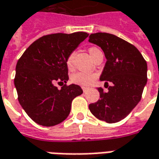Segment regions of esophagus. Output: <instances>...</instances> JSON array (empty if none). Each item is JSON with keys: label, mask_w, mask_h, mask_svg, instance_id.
<instances>
[{"label": "esophagus", "mask_w": 159, "mask_h": 159, "mask_svg": "<svg viewBox=\"0 0 159 159\" xmlns=\"http://www.w3.org/2000/svg\"><path fill=\"white\" fill-rule=\"evenodd\" d=\"M82 89H83V92H85V91L88 90V89H89V88H88V87H84V86H83V87H82Z\"/></svg>", "instance_id": "1"}]
</instances>
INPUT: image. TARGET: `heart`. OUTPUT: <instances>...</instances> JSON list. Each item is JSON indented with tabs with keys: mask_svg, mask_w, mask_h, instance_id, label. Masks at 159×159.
I'll return each mask as SVG.
<instances>
[{
	"mask_svg": "<svg viewBox=\"0 0 159 159\" xmlns=\"http://www.w3.org/2000/svg\"><path fill=\"white\" fill-rule=\"evenodd\" d=\"M98 52H101V51L96 47H90L89 49V52L92 58ZM66 66H67L69 70H71L73 69V57H72V55H70L66 58ZM95 79V74L90 73V72H76V73L73 74L71 76L72 83L81 85V86H88L90 83H93Z\"/></svg>",
	"mask_w": 159,
	"mask_h": 159,
	"instance_id": "obj_1",
	"label": "heart"
}]
</instances>
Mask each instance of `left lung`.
I'll use <instances>...</instances> for the list:
<instances>
[{"instance_id": "left-lung-1", "label": "left lung", "mask_w": 159, "mask_h": 159, "mask_svg": "<svg viewBox=\"0 0 159 159\" xmlns=\"http://www.w3.org/2000/svg\"><path fill=\"white\" fill-rule=\"evenodd\" d=\"M89 41L102 49L107 58L100 80L113 83L107 92L98 88L100 99L89 104V110L101 120L118 122L126 118L141 99L147 83L146 61L134 45L114 34L92 33Z\"/></svg>"}]
</instances>
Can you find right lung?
Wrapping results in <instances>:
<instances>
[{
  "label": "right lung",
  "instance_id": "add662e5",
  "mask_svg": "<svg viewBox=\"0 0 159 159\" xmlns=\"http://www.w3.org/2000/svg\"><path fill=\"white\" fill-rule=\"evenodd\" d=\"M89 36L87 33H54L34 41L16 64L14 85L19 102L33 121L52 126L68 117L73 99L83 94L69 80L66 58Z\"/></svg>",
  "mask_w": 159,
  "mask_h": 159
}]
</instances>
